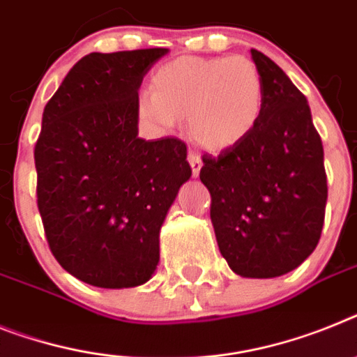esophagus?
<instances>
[{"label":"esophagus","instance_id":"1","mask_svg":"<svg viewBox=\"0 0 357 357\" xmlns=\"http://www.w3.org/2000/svg\"><path fill=\"white\" fill-rule=\"evenodd\" d=\"M188 163H190V167H192V174L197 178V176H199V170H202L203 167L202 158H199L197 154H194V152H190V154H188Z\"/></svg>","mask_w":357,"mask_h":357}]
</instances>
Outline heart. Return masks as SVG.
I'll use <instances>...</instances> for the list:
<instances>
[{"instance_id": "heart-1", "label": "heart", "mask_w": 357, "mask_h": 357, "mask_svg": "<svg viewBox=\"0 0 357 357\" xmlns=\"http://www.w3.org/2000/svg\"><path fill=\"white\" fill-rule=\"evenodd\" d=\"M265 85L243 56H183L152 74L151 94L137 98V114L160 128L188 118V132L205 151H230L243 143L261 119Z\"/></svg>"}]
</instances>
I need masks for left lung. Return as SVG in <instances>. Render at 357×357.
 <instances>
[{
	"mask_svg": "<svg viewBox=\"0 0 357 357\" xmlns=\"http://www.w3.org/2000/svg\"><path fill=\"white\" fill-rule=\"evenodd\" d=\"M250 54L265 85L261 119L238 146L203 155L199 179L212 197L221 256L241 278L266 280L314 252L328 188L307 98L271 58Z\"/></svg>",
	"mask_w": 357,
	"mask_h": 357,
	"instance_id": "1",
	"label": "left lung"
}]
</instances>
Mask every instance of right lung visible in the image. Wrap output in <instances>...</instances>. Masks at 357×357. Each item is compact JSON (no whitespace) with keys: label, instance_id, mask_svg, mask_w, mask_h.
Masks as SVG:
<instances>
[{"label":"right lung","instance_id":"1","mask_svg":"<svg viewBox=\"0 0 357 357\" xmlns=\"http://www.w3.org/2000/svg\"><path fill=\"white\" fill-rule=\"evenodd\" d=\"M165 54H89L43 110L34 161L45 236L59 265L89 285L151 280L161 225L192 176L183 142L137 137V91Z\"/></svg>","mask_w":357,"mask_h":357}]
</instances>
